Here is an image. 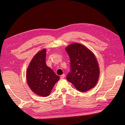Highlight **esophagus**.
Masks as SVG:
<instances>
[{
	"instance_id": "obj_1",
	"label": "esophagus",
	"mask_w": 125,
	"mask_h": 125,
	"mask_svg": "<svg viewBox=\"0 0 125 125\" xmlns=\"http://www.w3.org/2000/svg\"><path fill=\"white\" fill-rule=\"evenodd\" d=\"M64 76H65V75H64V74H63L62 75H61V76H60V79H63V78H64Z\"/></svg>"
}]
</instances>
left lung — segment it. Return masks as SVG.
<instances>
[{
    "label": "left lung",
    "mask_w": 125,
    "mask_h": 125,
    "mask_svg": "<svg viewBox=\"0 0 125 125\" xmlns=\"http://www.w3.org/2000/svg\"><path fill=\"white\" fill-rule=\"evenodd\" d=\"M70 61V71L67 80L76 89L85 92L96 85L99 76V69L94 54L82 44L75 43L66 48Z\"/></svg>",
    "instance_id": "8db88e82"
}]
</instances>
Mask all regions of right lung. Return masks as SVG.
Returning <instances> with one entry per match:
<instances>
[{
	"mask_svg": "<svg viewBox=\"0 0 125 125\" xmlns=\"http://www.w3.org/2000/svg\"><path fill=\"white\" fill-rule=\"evenodd\" d=\"M46 50L34 56L29 65L26 78L29 86L35 94L42 97L49 95L60 77L48 67L46 63Z\"/></svg>",
	"mask_w": 125,
	"mask_h": 125,
	"instance_id": "obj_1",
	"label": "right lung"
}]
</instances>
